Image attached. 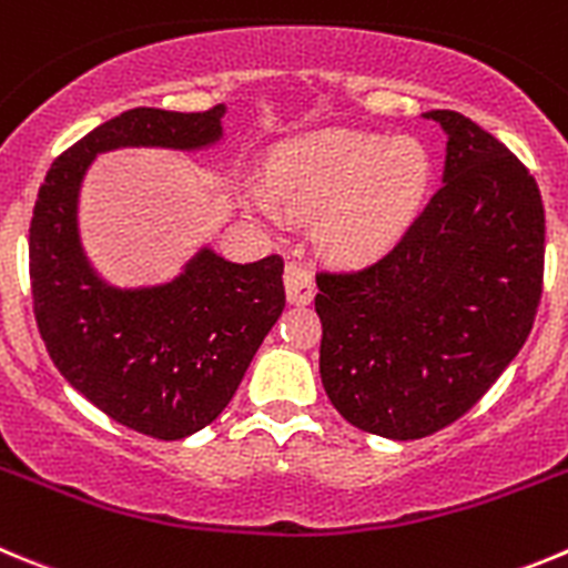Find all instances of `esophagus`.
Instances as JSON below:
<instances>
[{
	"label": "esophagus",
	"mask_w": 568,
	"mask_h": 568,
	"mask_svg": "<svg viewBox=\"0 0 568 568\" xmlns=\"http://www.w3.org/2000/svg\"><path fill=\"white\" fill-rule=\"evenodd\" d=\"M283 283H285V296H288L291 305H308V302L314 300L316 294L314 277H311L308 268H302L296 260H288V263H285Z\"/></svg>",
	"instance_id": "obj_1"
}]
</instances>
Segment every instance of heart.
<instances>
[{
  "instance_id": "b5f03b06",
  "label": "heart",
  "mask_w": 568,
  "mask_h": 568,
  "mask_svg": "<svg viewBox=\"0 0 568 568\" xmlns=\"http://www.w3.org/2000/svg\"><path fill=\"white\" fill-rule=\"evenodd\" d=\"M432 162L412 140L362 131H322L280 148L268 190H248V206L274 224L280 207L320 215L316 241L338 260H369L395 246L426 204Z\"/></svg>"
}]
</instances>
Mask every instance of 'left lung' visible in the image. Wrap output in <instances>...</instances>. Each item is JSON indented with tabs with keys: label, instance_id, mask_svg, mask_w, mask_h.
<instances>
[{
	"label": "left lung",
	"instance_id": "obj_1",
	"mask_svg": "<svg viewBox=\"0 0 568 568\" xmlns=\"http://www.w3.org/2000/svg\"><path fill=\"white\" fill-rule=\"evenodd\" d=\"M443 187L369 266L316 274L320 373L356 428L420 439L474 409L532 331L544 288V204L516 153L459 111Z\"/></svg>",
	"mask_w": 568,
	"mask_h": 568
}]
</instances>
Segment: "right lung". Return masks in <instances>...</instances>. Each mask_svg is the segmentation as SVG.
<instances>
[{"mask_svg":"<svg viewBox=\"0 0 568 568\" xmlns=\"http://www.w3.org/2000/svg\"><path fill=\"white\" fill-rule=\"evenodd\" d=\"M224 105L131 109L52 162L30 221L33 314L58 373L100 412L156 439L210 426L285 308L283 257L232 263L201 248L173 283L111 288L78 237V193L98 153L195 151L221 140Z\"/></svg>","mask_w":568,"mask_h":568,"instance_id":"add662e5","label":"right lung"}]
</instances>
